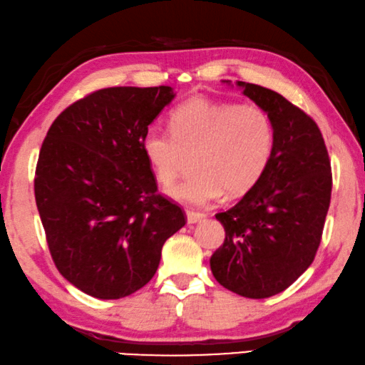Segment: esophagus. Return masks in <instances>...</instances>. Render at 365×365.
Segmentation results:
<instances>
[{"label":"esophagus","mask_w":365,"mask_h":365,"mask_svg":"<svg viewBox=\"0 0 365 365\" xmlns=\"http://www.w3.org/2000/svg\"><path fill=\"white\" fill-rule=\"evenodd\" d=\"M205 217H207V215L200 213V212H192V210H188V212H187V222H188V225L202 222Z\"/></svg>","instance_id":"34e87169"}]
</instances>
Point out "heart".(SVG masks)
Instances as JSON below:
<instances>
[{"mask_svg":"<svg viewBox=\"0 0 365 365\" xmlns=\"http://www.w3.org/2000/svg\"><path fill=\"white\" fill-rule=\"evenodd\" d=\"M276 133L268 112L253 104L197 97L173 109L170 130L148 129L142 150L153 175L172 185L195 157L193 175L168 190L178 202L205 207L248 192L261 180L274 152Z\"/></svg>","mask_w":365,"mask_h":365,"instance_id":"obj_1","label":"heart"}]
</instances>
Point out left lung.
I'll return each instance as SVG.
<instances>
[{
  "instance_id": "1",
  "label": "left lung",
  "mask_w": 365,
  "mask_h": 365,
  "mask_svg": "<svg viewBox=\"0 0 365 365\" xmlns=\"http://www.w3.org/2000/svg\"><path fill=\"white\" fill-rule=\"evenodd\" d=\"M268 112L276 142L261 180L215 217L225 241L210 258L215 279L236 294L263 299L289 287L319 248L331 203V160L319 127L278 92L236 82Z\"/></svg>"
}]
</instances>
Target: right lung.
<instances>
[{"instance_id":"add662e5","label":"right lung","mask_w":365,"mask_h":365,"mask_svg":"<svg viewBox=\"0 0 365 365\" xmlns=\"http://www.w3.org/2000/svg\"><path fill=\"white\" fill-rule=\"evenodd\" d=\"M172 87H107L56 117L41 147L34 197L59 273L86 294L120 299L145 286L185 212L157 193L143 133Z\"/></svg>"}]
</instances>
